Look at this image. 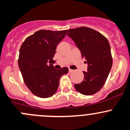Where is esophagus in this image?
Segmentation results:
<instances>
[{"instance_id":"1","label":"esophagus","mask_w":130,"mask_h":130,"mask_svg":"<svg viewBox=\"0 0 130 130\" xmlns=\"http://www.w3.org/2000/svg\"><path fill=\"white\" fill-rule=\"evenodd\" d=\"M74 71V70H73V69H69V73H73V72Z\"/></svg>"}]
</instances>
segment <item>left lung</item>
<instances>
[{
	"mask_svg": "<svg viewBox=\"0 0 130 130\" xmlns=\"http://www.w3.org/2000/svg\"><path fill=\"white\" fill-rule=\"evenodd\" d=\"M68 35L80 51L88 64L84 79L74 84L75 89L85 95L95 94L105 84L112 65L110 47L101 33L87 27L68 29Z\"/></svg>",
	"mask_w": 130,
	"mask_h": 130,
	"instance_id": "left-lung-1",
	"label": "left lung"
}]
</instances>
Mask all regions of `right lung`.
Returning <instances> with one entry per match:
<instances>
[{
  "label": "right lung",
  "mask_w": 130,
  "mask_h": 130,
  "mask_svg": "<svg viewBox=\"0 0 130 130\" xmlns=\"http://www.w3.org/2000/svg\"><path fill=\"white\" fill-rule=\"evenodd\" d=\"M68 30L42 29L29 36L21 45L18 65L23 80L29 90L40 98L53 95L58 89L61 77L68 68H54L53 57L57 45Z\"/></svg>",
  "instance_id": "obj_1"
}]
</instances>
